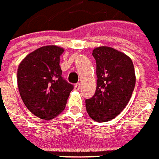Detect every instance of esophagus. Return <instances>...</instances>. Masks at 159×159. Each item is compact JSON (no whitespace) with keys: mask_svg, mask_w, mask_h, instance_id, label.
Segmentation results:
<instances>
[{"mask_svg":"<svg viewBox=\"0 0 159 159\" xmlns=\"http://www.w3.org/2000/svg\"><path fill=\"white\" fill-rule=\"evenodd\" d=\"M74 89L76 90V91H80V83H77L75 86H74Z\"/></svg>","mask_w":159,"mask_h":159,"instance_id":"34e87169","label":"esophagus"}]
</instances>
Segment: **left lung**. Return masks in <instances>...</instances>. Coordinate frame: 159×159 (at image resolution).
Returning <instances> with one entry per match:
<instances>
[{
	"label": "left lung",
	"instance_id": "left-lung-1",
	"mask_svg": "<svg viewBox=\"0 0 159 159\" xmlns=\"http://www.w3.org/2000/svg\"><path fill=\"white\" fill-rule=\"evenodd\" d=\"M92 56L97 62V89L92 98L85 100V108L94 121H109L131 98L136 82L134 67L129 56L111 47H97Z\"/></svg>",
	"mask_w": 159,
	"mask_h": 159
}]
</instances>
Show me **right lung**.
I'll return each instance as SVG.
<instances>
[{"label": "right lung", "instance_id": "add662e5", "mask_svg": "<svg viewBox=\"0 0 159 159\" xmlns=\"http://www.w3.org/2000/svg\"><path fill=\"white\" fill-rule=\"evenodd\" d=\"M63 52L59 46H43L28 54L18 67L20 97L28 110L43 120H52L63 111L74 88L61 77Z\"/></svg>", "mask_w": 159, "mask_h": 159}]
</instances>
